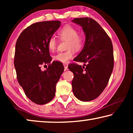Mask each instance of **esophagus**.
<instances>
[{"label":"esophagus","instance_id":"1","mask_svg":"<svg viewBox=\"0 0 133 133\" xmlns=\"http://www.w3.org/2000/svg\"><path fill=\"white\" fill-rule=\"evenodd\" d=\"M63 66H64V67L65 70H67L68 69V64H67V63H64L63 64Z\"/></svg>","mask_w":133,"mask_h":133}]
</instances>
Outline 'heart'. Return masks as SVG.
<instances>
[{
    "label": "heart",
    "mask_w": 133,
    "mask_h": 133,
    "mask_svg": "<svg viewBox=\"0 0 133 133\" xmlns=\"http://www.w3.org/2000/svg\"><path fill=\"white\" fill-rule=\"evenodd\" d=\"M58 36L62 40H66V51L58 52L53 56L54 60L62 63H66L73 57L75 51L80 50L84 44V37L82 35L78 33L77 29L73 26L67 24L58 31ZM57 46V40L51 36L48 40L49 50L53 51Z\"/></svg>",
    "instance_id": "heart-1"
}]
</instances>
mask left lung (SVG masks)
Listing matches in <instances>:
<instances>
[{
    "label": "left lung",
    "instance_id": "1",
    "mask_svg": "<svg viewBox=\"0 0 133 133\" xmlns=\"http://www.w3.org/2000/svg\"><path fill=\"white\" fill-rule=\"evenodd\" d=\"M72 22L82 27L84 46L74 60L83 62L68 66L74 74L72 90L76 98L89 102L100 95L106 87L114 67L111 40L97 22L91 18H75Z\"/></svg>",
    "mask_w": 133,
    "mask_h": 133
}]
</instances>
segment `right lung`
<instances>
[{
    "mask_svg": "<svg viewBox=\"0 0 133 133\" xmlns=\"http://www.w3.org/2000/svg\"><path fill=\"white\" fill-rule=\"evenodd\" d=\"M58 21L33 23L22 31L15 47L14 64L17 79L26 96L37 104H45L54 98L56 83L64 71L61 62L53 61L49 53V38L60 28ZM49 65L44 71L42 65Z\"/></svg>",
    "mask_w": 133,
    "mask_h": 133,
    "instance_id": "right-lung-1",
    "label": "right lung"
}]
</instances>
